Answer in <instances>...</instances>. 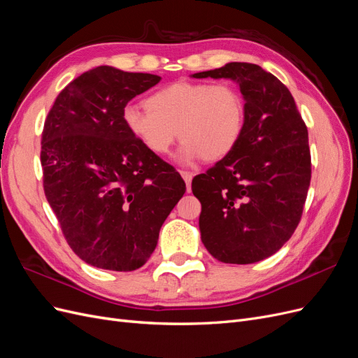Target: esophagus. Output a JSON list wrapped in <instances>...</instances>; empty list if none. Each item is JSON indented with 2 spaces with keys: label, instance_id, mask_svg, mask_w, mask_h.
Returning <instances> with one entry per match:
<instances>
[{
  "label": "esophagus",
  "instance_id": "obj_1",
  "mask_svg": "<svg viewBox=\"0 0 358 358\" xmlns=\"http://www.w3.org/2000/svg\"><path fill=\"white\" fill-rule=\"evenodd\" d=\"M180 176L183 178V180H185L187 183V191L189 192L191 191V182H192V173L191 171H187V170H180Z\"/></svg>",
  "mask_w": 358,
  "mask_h": 358
}]
</instances>
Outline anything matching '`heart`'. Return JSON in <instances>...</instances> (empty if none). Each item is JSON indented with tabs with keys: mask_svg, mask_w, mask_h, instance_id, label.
<instances>
[{
	"mask_svg": "<svg viewBox=\"0 0 358 358\" xmlns=\"http://www.w3.org/2000/svg\"><path fill=\"white\" fill-rule=\"evenodd\" d=\"M146 107L128 106L125 128L154 155H166L183 140L182 161H218L239 143L245 125V103L230 83L175 82L149 95Z\"/></svg>",
	"mask_w": 358,
	"mask_h": 358,
	"instance_id": "b5f03b06",
	"label": "heart"
}]
</instances>
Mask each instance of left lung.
Returning <instances> with one entry per match:
<instances>
[{
    "mask_svg": "<svg viewBox=\"0 0 358 358\" xmlns=\"http://www.w3.org/2000/svg\"><path fill=\"white\" fill-rule=\"evenodd\" d=\"M191 78L230 79L245 100L239 143L192 179L201 242L222 263L262 262L300 222L310 183L308 128L287 86L255 64L229 62Z\"/></svg>",
    "mask_w": 358,
    "mask_h": 358,
    "instance_id": "obj_1",
    "label": "left lung"
}]
</instances>
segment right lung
<instances>
[{
	"mask_svg": "<svg viewBox=\"0 0 358 358\" xmlns=\"http://www.w3.org/2000/svg\"><path fill=\"white\" fill-rule=\"evenodd\" d=\"M161 80L101 66L80 74L53 103L43 129V185L64 236L85 263L131 272L158 243L185 194L179 173L128 133L124 109Z\"/></svg>",
	"mask_w": 358,
	"mask_h": 358,
	"instance_id": "1",
	"label": "right lung"
}]
</instances>
